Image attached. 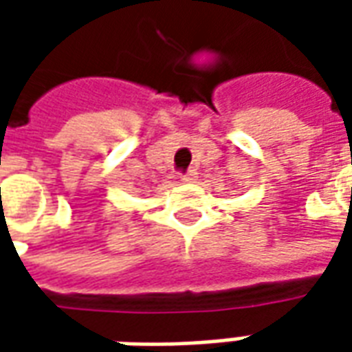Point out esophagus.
<instances>
[{
  "instance_id": "obj_1",
  "label": "esophagus",
  "mask_w": 352,
  "mask_h": 352,
  "mask_svg": "<svg viewBox=\"0 0 352 352\" xmlns=\"http://www.w3.org/2000/svg\"><path fill=\"white\" fill-rule=\"evenodd\" d=\"M196 175H198L196 169H188L186 173L181 175V181H183V183H192V181H196Z\"/></svg>"
}]
</instances>
